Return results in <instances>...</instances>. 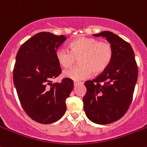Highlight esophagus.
<instances>
[{
	"mask_svg": "<svg viewBox=\"0 0 147 147\" xmlns=\"http://www.w3.org/2000/svg\"><path fill=\"white\" fill-rule=\"evenodd\" d=\"M82 84V82H77V81H75V82H74V86H75V87H77V86L79 85V84Z\"/></svg>",
	"mask_w": 147,
	"mask_h": 147,
	"instance_id": "1",
	"label": "esophagus"
}]
</instances>
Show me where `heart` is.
Instances as JSON below:
<instances>
[{
	"instance_id": "obj_1",
	"label": "heart",
	"mask_w": 147,
	"mask_h": 147,
	"mask_svg": "<svg viewBox=\"0 0 147 147\" xmlns=\"http://www.w3.org/2000/svg\"><path fill=\"white\" fill-rule=\"evenodd\" d=\"M69 50L59 48L56 59L62 67L67 68L78 57L79 64L63 72L64 77L73 80H82L90 76L92 72L97 75L103 72L110 64L113 57V48L107 41L95 38H80L69 44Z\"/></svg>"
}]
</instances>
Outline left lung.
Masks as SVG:
<instances>
[{
  "mask_svg": "<svg viewBox=\"0 0 147 147\" xmlns=\"http://www.w3.org/2000/svg\"><path fill=\"white\" fill-rule=\"evenodd\" d=\"M93 35L106 38L113 48V57L103 72L84 82V110L92 122L110 124L122 117L131 105L138 67L132 47L122 38L109 31Z\"/></svg>",
  "mask_w": 147,
  "mask_h": 147,
  "instance_id": "obj_1",
  "label": "left lung"
}]
</instances>
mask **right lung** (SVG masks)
I'll return each mask as SVG.
<instances>
[{"instance_id":"1","label":"right lung","mask_w":147,"mask_h":147,"mask_svg":"<svg viewBox=\"0 0 147 147\" xmlns=\"http://www.w3.org/2000/svg\"><path fill=\"white\" fill-rule=\"evenodd\" d=\"M65 40V35L39 32L20 46L16 55L13 76L18 96L26 113L38 123L60 119L73 90V81L69 78L53 82L62 72L55 54Z\"/></svg>"}]
</instances>
